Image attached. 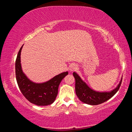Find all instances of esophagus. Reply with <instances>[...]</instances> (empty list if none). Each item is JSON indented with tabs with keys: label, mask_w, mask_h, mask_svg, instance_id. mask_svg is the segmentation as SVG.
Wrapping results in <instances>:
<instances>
[{
	"label": "esophagus",
	"mask_w": 132,
	"mask_h": 132,
	"mask_svg": "<svg viewBox=\"0 0 132 132\" xmlns=\"http://www.w3.org/2000/svg\"><path fill=\"white\" fill-rule=\"evenodd\" d=\"M77 66L75 63L70 64V66H69V70H70L71 72H73V71L77 70Z\"/></svg>",
	"instance_id": "esophagus-1"
}]
</instances>
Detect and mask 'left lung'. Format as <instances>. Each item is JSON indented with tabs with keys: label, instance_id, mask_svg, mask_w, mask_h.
Here are the masks:
<instances>
[{
	"label": "left lung",
	"instance_id": "1",
	"mask_svg": "<svg viewBox=\"0 0 132 132\" xmlns=\"http://www.w3.org/2000/svg\"><path fill=\"white\" fill-rule=\"evenodd\" d=\"M73 75L75 79V90L78 98L81 102L91 105L102 104L112 97L119 89L122 80V77L119 83L113 90L107 92H101L91 88L77 73L73 72Z\"/></svg>",
	"mask_w": 132,
	"mask_h": 132
}]
</instances>
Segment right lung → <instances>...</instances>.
<instances>
[{"instance_id": "right-lung-1", "label": "right lung", "mask_w": 132, "mask_h": 132, "mask_svg": "<svg viewBox=\"0 0 132 132\" xmlns=\"http://www.w3.org/2000/svg\"><path fill=\"white\" fill-rule=\"evenodd\" d=\"M21 46L15 61V76L19 87L23 95L31 103L38 106L52 104L56 98L58 87L68 71L61 73L47 81L38 83L31 81L23 72L21 64Z\"/></svg>"}]
</instances>
